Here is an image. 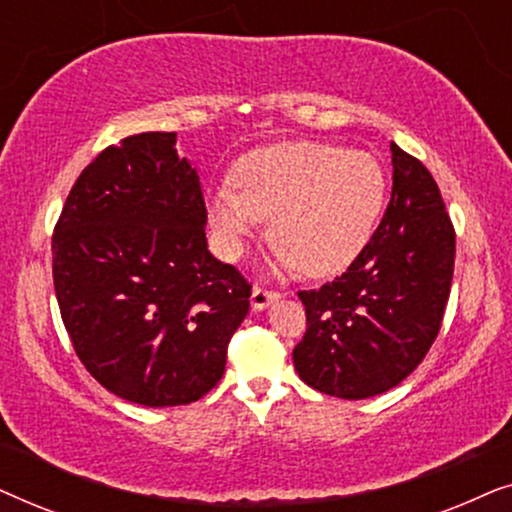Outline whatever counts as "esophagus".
Here are the masks:
<instances>
[{"mask_svg":"<svg viewBox=\"0 0 512 512\" xmlns=\"http://www.w3.org/2000/svg\"><path fill=\"white\" fill-rule=\"evenodd\" d=\"M277 298H279V293L263 289V286H254V291H251V307H254L256 312H261L270 303H275Z\"/></svg>","mask_w":512,"mask_h":512,"instance_id":"obj_1","label":"esophagus"}]
</instances>
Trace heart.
<instances>
[{
  "instance_id": "b5f03b06",
  "label": "heart",
  "mask_w": 512,
  "mask_h": 512,
  "mask_svg": "<svg viewBox=\"0 0 512 512\" xmlns=\"http://www.w3.org/2000/svg\"><path fill=\"white\" fill-rule=\"evenodd\" d=\"M384 186L380 163L366 151L282 142L249 153L237 165L235 184L214 186L207 216L228 258H240L270 219L279 268L328 277L368 244Z\"/></svg>"
}]
</instances>
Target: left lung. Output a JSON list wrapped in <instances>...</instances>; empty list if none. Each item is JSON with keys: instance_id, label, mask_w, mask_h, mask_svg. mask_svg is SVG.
<instances>
[{"instance_id": "1", "label": "left lung", "mask_w": 512, "mask_h": 512, "mask_svg": "<svg viewBox=\"0 0 512 512\" xmlns=\"http://www.w3.org/2000/svg\"><path fill=\"white\" fill-rule=\"evenodd\" d=\"M394 186L380 226L347 272L300 291L307 331L293 349L300 380L361 401L401 384L443 324L454 228L431 172L391 142Z\"/></svg>"}]
</instances>
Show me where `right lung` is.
I'll return each instance as SVG.
<instances>
[{"mask_svg":"<svg viewBox=\"0 0 512 512\" xmlns=\"http://www.w3.org/2000/svg\"><path fill=\"white\" fill-rule=\"evenodd\" d=\"M177 132L104 149L67 195L53 284L83 366L146 408L198 401L226 370L251 286L207 249L200 177Z\"/></svg>","mask_w":512,"mask_h":512,"instance_id":"obj_1","label":"right lung"}]
</instances>
